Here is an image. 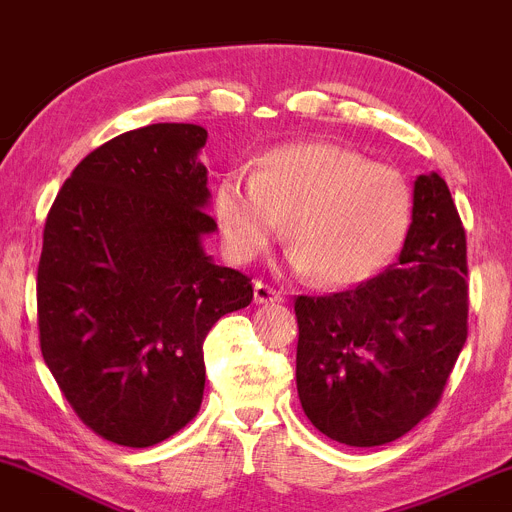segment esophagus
I'll return each instance as SVG.
<instances>
[{
    "mask_svg": "<svg viewBox=\"0 0 512 512\" xmlns=\"http://www.w3.org/2000/svg\"><path fill=\"white\" fill-rule=\"evenodd\" d=\"M284 296L279 291L272 289V286L262 284V281H255V303H281Z\"/></svg>",
    "mask_w": 512,
    "mask_h": 512,
    "instance_id": "esophagus-1",
    "label": "esophagus"
}]
</instances>
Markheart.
Wrapping results in <instances>:
<instances>
[{"label":"heart","mask_w":512,"mask_h":512,"mask_svg":"<svg viewBox=\"0 0 512 512\" xmlns=\"http://www.w3.org/2000/svg\"><path fill=\"white\" fill-rule=\"evenodd\" d=\"M214 219L233 262H250L279 236L289 264L330 289L366 281L395 257L411 219L409 187L397 170L337 144H289L257 161L250 178L226 175Z\"/></svg>","instance_id":"obj_1"}]
</instances>
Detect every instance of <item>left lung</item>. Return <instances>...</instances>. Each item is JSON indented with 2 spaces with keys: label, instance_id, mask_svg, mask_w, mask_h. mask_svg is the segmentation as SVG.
Returning <instances> with one entry per match:
<instances>
[{
  "label": "left lung",
  "instance_id": "1",
  "mask_svg": "<svg viewBox=\"0 0 512 512\" xmlns=\"http://www.w3.org/2000/svg\"><path fill=\"white\" fill-rule=\"evenodd\" d=\"M464 276L467 240L448 185L419 175L397 264L351 291L296 298V387L317 431L373 448L431 414L467 342Z\"/></svg>",
  "mask_w": 512,
  "mask_h": 512
}]
</instances>
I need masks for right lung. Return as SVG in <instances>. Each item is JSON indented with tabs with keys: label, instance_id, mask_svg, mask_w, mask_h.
<instances>
[{
	"label": "right lung",
	"instance_id": "obj_1",
	"mask_svg": "<svg viewBox=\"0 0 512 512\" xmlns=\"http://www.w3.org/2000/svg\"><path fill=\"white\" fill-rule=\"evenodd\" d=\"M207 129L158 122L91 151L52 204L38 264L40 351L79 419L149 448L195 419L216 320L250 276L204 250Z\"/></svg>",
	"mask_w": 512,
	"mask_h": 512
}]
</instances>
